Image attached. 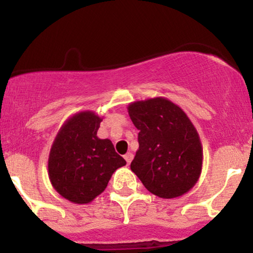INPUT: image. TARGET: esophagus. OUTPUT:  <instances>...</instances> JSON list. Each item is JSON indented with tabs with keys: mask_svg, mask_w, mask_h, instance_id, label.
<instances>
[{
	"mask_svg": "<svg viewBox=\"0 0 253 253\" xmlns=\"http://www.w3.org/2000/svg\"><path fill=\"white\" fill-rule=\"evenodd\" d=\"M125 159H126L127 164H129L130 162H132V159H133V153L132 152H127L126 155H125Z\"/></svg>",
	"mask_w": 253,
	"mask_h": 253,
	"instance_id": "1",
	"label": "esophagus"
}]
</instances>
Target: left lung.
Here are the masks:
<instances>
[{"label": "left lung", "instance_id": "1", "mask_svg": "<svg viewBox=\"0 0 253 253\" xmlns=\"http://www.w3.org/2000/svg\"><path fill=\"white\" fill-rule=\"evenodd\" d=\"M127 110L139 129L130 170L153 195L175 199L187 194L201 176L203 150L184 110L162 96L130 102Z\"/></svg>", "mask_w": 253, "mask_h": 253}]
</instances>
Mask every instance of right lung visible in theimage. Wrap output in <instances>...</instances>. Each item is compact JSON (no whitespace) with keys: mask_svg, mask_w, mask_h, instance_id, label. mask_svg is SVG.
I'll return each mask as SVG.
<instances>
[{"mask_svg":"<svg viewBox=\"0 0 253 253\" xmlns=\"http://www.w3.org/2000/svg\"><path fill=\"white\" fill-rule=\"evenodd\" d=\"M102 117L92 110L75 113L58 130L50 155L48 178L60 196L86 205L102 194L113 172L126 165L109 139H100Z\"/></svg>","mask_w":253,"mask_h":253,"instance_id":"obj_1","label":"right lung"}]
</instances>
